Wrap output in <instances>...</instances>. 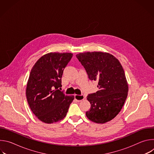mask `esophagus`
Here are the masks:
<instances>
[{"label": "esophagus", "instance_id": "obj_1", "mask_svg": "<svg viewBox=\"0 0 154 154\" xmlns=\"http://www.w3.org/2000/svg\"><path fill=\"white\" fill-rule=\"evenodd\" d=\"M74 97H75V99L76 100H77L78 102H80L82 100H83L85 99V97L83 94H81V95H77V94H75L74 96Z\"/></svg>", "mask_w": 154, "mask_h": 154}]
</instances>
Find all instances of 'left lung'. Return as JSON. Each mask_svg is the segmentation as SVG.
Wrapping results in <instances>:
<instances>
[{
  "label": "left lung",
  "mask_w": 154,
  "mask_h": 154,
  "mask_svg": "<svg viewBox=\"0 0 154 154\" xmlns=\"http://www.w3.org/2000/svg\"><path fill=\"white\" fill-rule=\"evenodd\" d=\"M90 80L98 82L99 90L89 94L91 103L86 116L96 123L112 120L120 112L128 94V84L122 66L113 55L102 52L76 55Z\"/></svg>",
  "instance_id": "left-lung-1"
}]
</instances>
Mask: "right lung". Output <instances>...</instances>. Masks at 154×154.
<instances>
[{"label":"right lung","mask_w":154,"mask_h":154,"mask_svg":"<svg viewBox=\"0 0 154 154\" xmlns=\"http://www.w3.org/2000/svg\"><path fill=\"white\" fill-rule=\"evenodd\" d=\"M71 53L51 52L42 56L32 68L26 96L33 114L42 122L52 124L66 116L74 96L59 90L64 69L72 57Z\"/></svg>","instance_id":"right-lung-1"}]
</instances>
